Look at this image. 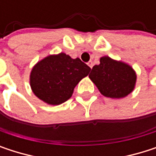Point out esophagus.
I'll return each mask as SVG.
<instances>
[{
  "mask_svg": "<svg viewBox=\"0 0 156 156\" xmlns=\"http://www.w3.org/2000/svg\"><path fill=\"white\" fill-rule=\"evenodd\" d=\"M87 65L92 69V67H93V62H92V61H88V62H87Z\"/></svg>",
  "mask_w": 156,
  "mask_h": 156,
  "instance_id": "34e87169",
  "label": "esophagus"
}]
</instances>
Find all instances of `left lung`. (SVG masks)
Instances as JSON below:
<instances>
[{"label":"left lung","mask_w":156,"mask_h":156,"mask_svg":"<svg viewBox=\"0 0 156 156\" xmlns=\"http://www.w3.org/2000/svg\"><path fill=\"white\" fill-rule=\"evenodd\" d=\"M88 77L103 96L111 98L126 97L136 82V74L131 66L108 56L100 58V64L92 68Z\"/></svg>","instance_id":"8db88e82"}]
</instances>
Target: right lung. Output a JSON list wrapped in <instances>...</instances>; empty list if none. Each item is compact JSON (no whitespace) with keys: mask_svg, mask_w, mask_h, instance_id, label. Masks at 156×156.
<instances>
[{"mask_svg":"<svg viewBox=\"0 0 156 156\" xmlns=\"http://www.w3.org/2000/svg\"><path fill=\"white\" fill-rule=\"evenodd\" d=\"M91 69L78 58L65 53L49 55L39 61L30 76V87L37 98L48 105H60L69 99L75 87Z\"/></svg>","mask_w":156,"mask_h":156,"instance_id":"1","label":"right lung"}]
</instances>
